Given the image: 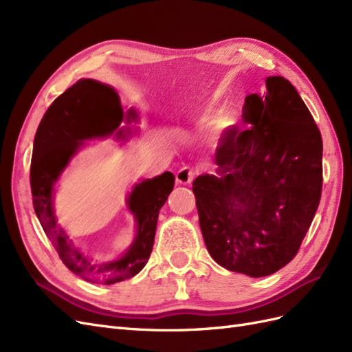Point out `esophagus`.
<instances>
[{
  "instance_id": "obj_1",
  "label": "esophagus",
  "mask_w": 352,
  "mask_h": 352,
  "mask_svg": "<svg viewBox=\"0 0 352 352\" xmlns=\"http://www.w3.org/2000/svg\"><path fill=\"white\" fill-rule=\"evenodd\" d=\"M195 177V170L189 166H184L182 168H179V172L176 173V182L188 185L194 180Z\"/></svg>"
}]
</instances>
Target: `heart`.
<instances>
[{
  "label": "heart",
  "mask_w": 352,
  "mask_h": 352,
  "mask_svg": "<svg viewBox=\"0 0 352 352\" xmlns=\"http://www.w3.org/2000/svg\"><path fill=\"white\" fill-rule=\"evenodd\" d=\"M225 120L228 123V117H225ZM219 122H220V113L216 109H210L204 114V117H202V123H204L206 126H216Z\"/></svg>",
  "instance_id": "obj_1"
}]
</instances>
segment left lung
Returning a JSON list of instances; mask_svg holds the SVG:
<instances>
[{"instance_id":"8db88e82","label":"left lung","mask_w":352,"mask_h":352,"mask_svg":"<svg viewBox=\"0 0 352 352\" xmlns=\"http://www.w3.org/2000/svg\"><path fill=\"white\" fill-rule=\"evenodd\" d=\"M245 98L242 119L216 150L219 176H198L192 190L207 250L221 267L251 278L289 263L320 202L323 141L310 110L282 76Z\"/></svg>"}]
</instances>
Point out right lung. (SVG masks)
Returning a JSON list of instances; mask_svg holds the SVG:
<instances>
[{
    "label": "right lung",
    "mask_w": 352,
    "mask_h": 352,
    "mask_svg": "<svg viewBox=\"0 0 352 352\" xmlns=\"http://www.w3.org/2000/svg\"><path fill=\"white\" fill-rule=\"evenodd\" d=\"M129 117L136 116L131 110ZM123 120L119 95L92 79H82L57 97L38 126L30 163V189L36 217L66 267L91 283L111 285L133 278L153 251L158 211L175 186L173 173L166 172L138 184L127 198L136 219V238L119 260H92L74 247L57 225L52 208V186L76 154L82 141L111 135Z\"/></svg>",
    "instance_id": "1"
}]
</instances>
